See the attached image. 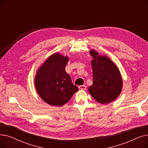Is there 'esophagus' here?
Masks as SVG:
<instances>
[{
	"label": "esophagus",
	"instance_id": "34e87169",
	"mask_svg": "<svg viewBox=\"0 0 148 148\" xmlns=\"http://www.w3.org/2000/svg\"><path fill=\"white\" fill-rule=\"evenodd\" d=\"M79 88L80 90H86V86H85V85H80V86H79Z\"/></svg>",
	"mask_w": 148,
	"mask_h": 148
}]
</instances>
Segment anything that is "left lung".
Returning a JSON list of instances; mask_svg holds the SVG:
<instances>
[{
  "instance_id": "1",
  "label": "left lung",
  "mask_w": 148,
  "mask_h": 148,
  "mask_svg": "<svg viewBox=\"0 0 148 148\" xmlns=\"http://www.w3.org/2000/svg\"><path fill=\"white\" fill-rule=\"evenodd\" d=\"M89 53L93 58V83L89 87V94L100 104L110 103L119 97L122 89L123 81L119 69L107 56L99 55L94 49Z\"/></svg>"
}]
</instances>
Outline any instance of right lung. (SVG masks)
I'll list each match as a JSON object with an SVG mask.
<instances>
[{
	"label": "right lung",
	"instance_id": "obj_1",
	"mask_svg": "<svg viewBox=\"0 0 148 148\" xmlns=\"http://www.w3.org/2000/svg\"><path fill=\"white\" fill-rule=\"evenodd\" d=\"M68 60L67 56L55 53L36 71L34 80L36 90L44 101L51 106H63L79 90L65 71Z\"/></svg>",
	"mask_w": 148,
	"mask_h": 148
}]
</instances>
